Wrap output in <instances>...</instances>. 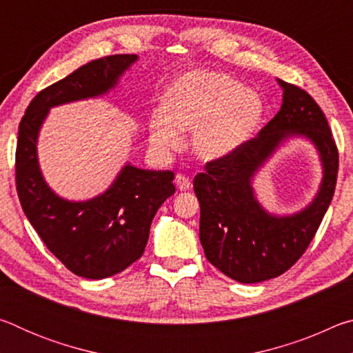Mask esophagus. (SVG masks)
<instances>
[{
    "label": "esophagus",
    "mask_w": 353,
    "mask_h": 353,
    "mask_svg": "<svg viewBox=\"0 0 353 353\" xmlns=\"http://www.w3.org/2000/svg\"><path fill=\"white\" fill-rule=\"evenodd\" d=\"M174 182H176V185H177V188L181 190V191H187V190L191 188L190 179H188L187 176H183V174H176Z\"/></svg>",
    "instance_id": "obj_1"
}]
</instances>
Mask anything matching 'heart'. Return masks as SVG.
<instances>
[{
    "instance_id": "heart-1",
    "label": "heart",
    "mask_w": 353,
    "mask_h": 353,
    "mask_svg": "<svg viewBox=\"0 0 353 353\" xmlns=\"http://www.w3.org/2000/svg\"><path fill=\"white\" fill-rule=\"evenodd\" d=\"M265 115L261 94L234 76L188 71L166 87L162 109L149 117V143L155 152L166 155L182 146V132L193 130V152L205 162H216L248 145Z\"/></svg>"
}]
</instances>
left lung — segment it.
<instances>
[{
    "label": "left lung",
    "instance_id": "left-lung-1",
    "mask_svg": "<svg viewBox=\"0 0 353 353\" xmlns=\"http://www.w3.org/2000/svg\"><path fill=\"white\" fill-rule=\"evenodd\" d=\"M282 107L255 139L229 157L208 162L194 177L201 204L199 238L207 260L240 283L265 282L288 271L305 252L330 205L338 149L321 107L310 94L277 79ZM291 138L308 139L320 155L323 179L312 202L290 215L270 214L254 196L256 172Z\"/></svg>",
    "mask_w": 353,
    "mask_h": 353
}]
</instances>
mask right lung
Listing matches in <instances>:
<instances>
[{
  "label": "right lung",
  "mask_w": 353,
  "mask_h": 353,
  "mask_svg": "<svg viewBox=\"0 0 353 353\" xmlns=\"http://www.w3.org/2000/svg\"><path fill=\"white\" fill-rule=\"evenodd\" d=\"M137 61V54H115L82 65L41 90L19 128L15 179L23 212L46 248L83 279L115 276L140 259L155 213L174 194V172L126 163L104 193L68 201L56 194L41 174L39 134L52 107L107 94Z\"/></svg>",
  "instance_id": "obj_1"
}]
</instances>
